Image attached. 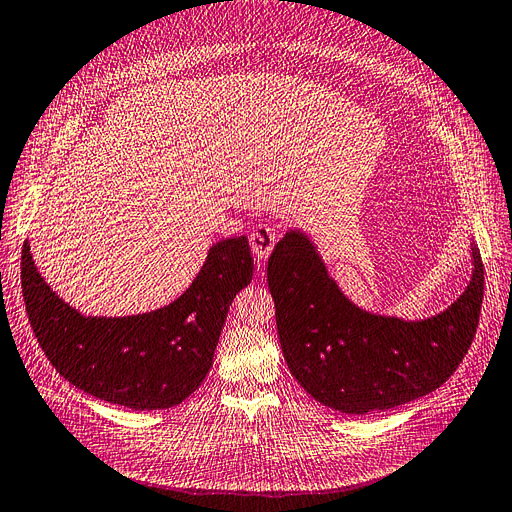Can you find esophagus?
I'll return each instance as SVG.
<instances>
[{
  "label": "esophagus",
  "mask_w": 512,
  "mask_h": 512,
  "mask_svg": "<svg viewBox=\"0 0 512 512\" xmlns=\"http://www.w3.org/2000/svg\"><path fill=\"white\" fill-rule=\"evenodd\" d=\"M275 243H277V231L273 227H269V224H258V227L250 235L252 252L260 262H264L271 256Z\"/></svg>",
  "instance_id": "esophagus-1"
}]
</instances>
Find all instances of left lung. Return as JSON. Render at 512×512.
Listing matches in <instances>:
<instances>
[{
	"instance_id": "left-lung-1",
	"label": "left lung",
	"mask_w": 512,
	"mask_h": 512,
	"mask_svg": "<svg viewBox=\"0 0 512 512\" xmlns=\"http://www.w3.org/2000/svg\"><path fill=\"white\" fill-rule=\"evenodd\" d=\"M470 264L464 292L437 315H378L346 298L309 233L288 229L267 277L292 376L315 401L355 416L437 391L458 370L479 325L483 264L475 241Z\"/></svg>"
}]
</instances>
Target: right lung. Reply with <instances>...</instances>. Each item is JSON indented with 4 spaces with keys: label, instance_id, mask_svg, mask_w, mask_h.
Segmentation results:
<instances>
[{
    "label": "right lung",
    "instance_id": "right-lung-1",
    "mask_svg": "<svg viewBox=\"0 0 512 512\" xmlns=\"http://www.w3.org/2000/svg\"><path fill=\"white\" fill-rule=\"evenodd\" d=\"M20 279L39 346L79 391L130 410H166L208 376L233 298L254 273L245 235L208 250L187 292L163 309L132 317H86L37 271L25 241Z\"/></svg>",
    "mask_w": 512,
    "mask_h": 512
}]
</instances>
